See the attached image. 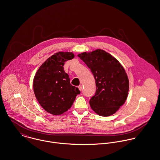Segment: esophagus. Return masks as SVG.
<instances>
[{"instance_id": "1", "label": "esophagus", "mask_w": 160, "mask_h": 160, "mask_svg": "<svg viewBox=\"0 0 160 160\" xmlns=\"http://www.w3.org/2000/svg\"><path fill=\"white\" fill-rule=\"evenodd\" d=\"M82 88H82V85H80V86H79V87H78V89H79V90H80V91H82Z\"/></svg>"}]
</instances>
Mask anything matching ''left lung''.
<instances>
[{
  "label": "left lung",
  "instance_id": "obj_1",
  "mask_svg": "<svg viewBox=\"0 0 160 160\" xmlns=\"http://www.w3.org/2000/svg\"><path fill=\"white\" fill-rule=\"evenodd\" d=\"M78 56L95 79L96 91L89 101L91 108L100 116L114 114L124 104L129 91V80L123 67L115 58L101 49Z\"/></svg>",
  "mask_w": 160,
  "mask_h": 160
}]
</instances>
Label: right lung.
I'll list each match as a JSON object with an SVG mask.
<instances>
[{"label":"right lung","instance_id":"1","mask_svg":"<svg viewBox=\"0 0 160 160\" xmlns=\"http://www.w3.org/2000/svg\"><path fill=\"white\" fill-rule=\"evenodd\" d=\"M74 58L72 52L54 54L48 58L36 72L33 88L36 98L42 108L54 115H61L71 107L77 94L78 88L70 83L69 75L63 66Z\"/></svg>","mask_w":160,"mask_h":160}]
</instances>
